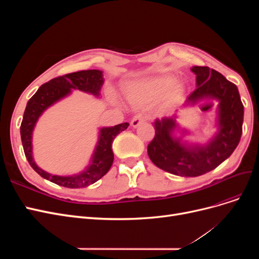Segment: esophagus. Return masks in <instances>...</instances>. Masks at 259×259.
<instances>
[{"label":"esophagus","mask_w":259,"mask_h":259,"mask_svg":"<svg viewBox=\"0 0 259 259\" xmlns=\"http://www.w3.org/2000/svg\"><path fill=\"white\" fill-rule=\"evenodd\" d=\"M147 120V117L144 116L143 114H138L133 117V120L131 121V125L133 127H137L140 123H144Z\"/></svg>","instance_id":"34e87169"}]
</instances>
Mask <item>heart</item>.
I'll list each match as a JSON object with an SVG mask.
<instances>
[{
  "instance_id": "heart-1",
  "label": "heart",
  "mask_w": 259,
  "mask_h": 259,
  "mask_svg": "<svg viewBox=\"0 0 259 259\" xmlns=\"http://www.w3.org/2000/svg\"><path fill=\"white\" fill-rule=\"evenodd\" d=\"M184 92V84L179 80L171 81L169 75L149 77L133 88L135 97L143 103H152L161 97L163 106H170Z\"/></svg>"
}]
</instances>
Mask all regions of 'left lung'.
<instances>
[{
  "instance_id": "left-lung-1",
  "label": "left lung",
  "mask_w": 259,
  "mask_h": 259,
  "mask_svg": "<svg viewBox=\"0 0 259 259\" xmlns=\"http://www.w3.org/2000/svg\"><path fill=\"white\" fill-rule=\"evenodd\" d=\"M197 89L187 97L184 107L194 106L204 99H216L217 133L205 145L188 144L183 136L176 137V114L153 122L155 135L148 145V155L154 165L167 173L197 177L213 170L234 151L242 135L244 107L236 84L208 67L194 66Z\"/></svg>"
}]
</instances>
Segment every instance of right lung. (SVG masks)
Segmentation results:
<instances>
[{
  "mask_svg": "<svg viewBox=\"0 0 259 259\" xmlns=\"http://www.w3.org/2000/svg\"><path fill=\"white\" fill-rule=\"evenodd\" d=\"M104 84L103 71L100 70H83L65 74L43 84L28 101L22 122L20 135L26 158L36 173L50 182L66 188H84L96 183L108 173L113 163L112 143L117 134L128 127V123H121L111 127H103L99 131L98 142L94 150L91 162L79 174L71 176H58L48 173L36 165L32 156V133L38 117L46 109L60 99L71 94V90H79L99 97Z\"/></svg>",
  "mask_w": 259,
  "mask_h": 259,
  "instance_id": "1",
  "label": "right lung"
}]
</instances>
